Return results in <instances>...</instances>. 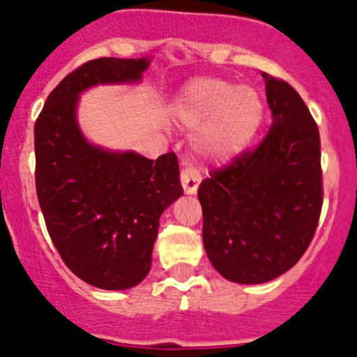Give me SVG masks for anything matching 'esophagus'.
<instances>
[{
    "mask_svg": "<svg viewBox=\"0 0 357 357\" xmlns=\"http://www.w3.org/2000/svg\"><path fill=\"white\" fill-rule=\"evenodd\" d=\"M180 182H182V187L185 193L188 195H193L199 188L200 183V174L190 165H183L182 170H180Z\"/></svg>",
    "mask_w": 357,
    "mask_h": 357,
    "instance_id": "1",
    "label": "esophagus"
}]
</instances>
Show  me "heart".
I'll return each mask as SVG.
<instances>
[{
	"label": "heart",
	"instance_id": "b5f03b06",
	"mask_svg": "<svg viewBox=\"0 0 357 357\" xmlns=\"http://www.w3.org/2000/svg\"><path fill=\"white\" fill-rule=\"evenodd\" d=\"M175 114L198 127L192 144L208 160H228L252 142L263 121V102L252 87L217 77L195 79L180 96Z\"/></svg>",
	"mask_w": 357,
	"mask_h": 357
}]
</instances>
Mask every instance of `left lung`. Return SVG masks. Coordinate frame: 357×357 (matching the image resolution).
I'll return each mask as SVG.
<instances>
[{
	"label": "left lung",
	"instance_id": "left-lung-1",
	"mask_svg": "<svg viewBox=\"0 0 357 357\" xmlns=\"http://www.w3.org/2000/svg\"><path fill=\"white\" fill-rule=\"evenodd\" d=\"M261 76L270 130L199 187L205 252L223 278L240 284L266 283L296 265L323 206L318 126L288 82Z\"/></svg>",
	"mask_w": 357,
	"mask_h": 357
}]
</instances>
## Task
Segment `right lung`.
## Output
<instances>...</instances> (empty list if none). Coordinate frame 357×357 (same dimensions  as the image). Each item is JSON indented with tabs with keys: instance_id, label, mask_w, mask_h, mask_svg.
I'll list each match as a JSON object with an SVG mask.
<instances>
[{
	"instance_id": "right-lung-1",
	"label": "right lung",
	"mask_w": 357,
	"mask_h": 357,
	"mask_svg": "<svg viewBox=\"0 0 357 357\" xmlns=\"http://www.w3.org/2000/svg\"><path fill=\"white\" fill-rule=\"evenodd\" d=\"M149 57H100L68 74L34 124L36 192L47 233L66 266L102 289L139 284L152 265L158 220L183 193L174 152L151 160L89 144L77 126L79 94L137 82Z\"/></svg>"
}]
</instances>
